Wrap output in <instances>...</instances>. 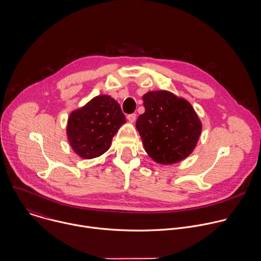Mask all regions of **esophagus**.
I'll return each mask as SVG.
<instances>
[{
    "label": "esophagus",
    "mask_w": 261,
    "mask_h": 261,
    "mask_svg": "<svg viewBox=\"0 0 261 261\" xmlns=\"http://www.w3.org/2000/svg\"><path fill=\"white\" fill-rule=\"evenodd\" d=\"M127 120H128L130 123H134L135 120H136V115H135V114L128 115V116H127Z\"/></svg>",
    "instance_id": "1"
}]
</instances>
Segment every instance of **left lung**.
I'll return each mask as SVG.
<instances>
[{"label":"left lung","mask_w":261,"mask_h":261,"mask_svg":"<svg viewBox=\"0 0 261 261\" xmlns=\"http://www.w3.org/2000/svg\"><path fill=\"white\" fill-rule=\"evenodd\" d=\"M145 112L136 122L146 153L161 165L178 163L195 149L202 122L192 105L166 90L142 96Z\"/></svg>","instance_id":"1"}]
</instances>
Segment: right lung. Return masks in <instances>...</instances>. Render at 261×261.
Returning a JSON list of instances; mask_svg holds the SVG:
<instances>
[{"label": "right lung", "instance_id": "right-lung-1", "mask_svg": "<svg viewBox=\"0 0 261 261\" xmlns=\"http://www.w3.org/2000/svg\"><path fill=\"white\" fill-rule=\"evenodd\" d=\"M125 123L120 105L110 95H98L69 114L66 136L80 158L90 160L109 150L113 137Z\"/></svg>", "mask_w": 261, "mask_h": 261}]
</instances>
